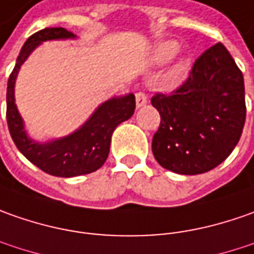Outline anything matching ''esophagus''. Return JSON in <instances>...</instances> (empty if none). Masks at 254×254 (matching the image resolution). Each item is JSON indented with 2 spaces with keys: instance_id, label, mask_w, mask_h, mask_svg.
Segmentation results:
<instances>
[{
  "instance_id": "34e87169",
  "label": "esophagus",
  "mask_w": 254,
  "mask_h": 254,
  "mask_svg": "<svg viewBox=\"0 0 254 254\" xmlns=\"http://www.w3.org/2000/svg\"><path fill=\"white\" fill-rule=\"evenodd\" d=\"M135 97H136V105L137 107H143L144 104L147 102V97H146V94H144L143 90H137L135 92Z\"/></svg>"
}]
</instances>
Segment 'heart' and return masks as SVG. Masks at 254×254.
I'll return each instance as SVG.
<instances>
[{
	"label": "heart",
	"mask_w": 254,
	"mask_h": 254,
	"mask_svg": "<svg viewBox=\"0 0 254 254\" xmlns=\"http://www.w3.org/2000/svg\"><path fill=\"white\" fill-rule=\"evenodd\" d=\"M177 49H179V46H177L176 42H164V43H162V45L159 46V49H157V59H159L160 62H166V60L171 59V57L177 53ZM186 70H187V62L180 60L179 63L171 68V77H173V78H177V77H180Z\"/></svg>",
	"instance_id": "b5f03b06"
}]
</instances>
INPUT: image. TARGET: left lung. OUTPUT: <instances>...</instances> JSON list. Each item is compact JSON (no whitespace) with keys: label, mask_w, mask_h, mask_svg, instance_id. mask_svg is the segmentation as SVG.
Instances as JSON below:
<instances>
[{"label":"left lung","mask_w":254,"mask_h":254,"mask_svg":"<svg viewBox=\"0 0 254 254\" xmlns=\"http://www.w3.org/2000/svg\"><path fill=\"white\" fill-rule=\"evenodd\" d=\"M160 125L152 140L154 159L179 174L212 170L232 153L246 119L241 68L221 42L194 62L170 94L156 92Z\"/></svg>","instance_id":"8db88e82"}]
</instances>
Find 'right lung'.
Returning a JSON list of instances; mask_svg holds the SVG:
<instances>
[{
    "mask_svg": "<svg viewBox=\"0 0 254 254\" xmlns=\"http://www.w3.org/2000/svg\"><path fill=\"white\" fill-rule=\"evenodd\" d=\"M74 38V33L64 28H45L28 38L16 59V64L8 78L6 87V122L13 143L19 152L40 170L56 177H75L98 170L105 163L112 132L121 122L129 119L136 108L133 94L124 98H112L101 105L88 122L73 135L40 144L32 142L23 130L22 119L13 101V85L18 70L43 40Z\"/></svg>",
    "mask_w": 254,
    "mask_h": 254,
    "instance_id": "obj_1",
    "label": "right lung"
}]
</instances>
